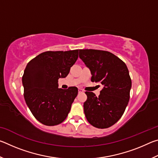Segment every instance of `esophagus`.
Listing matches in <instances>:
<instances>
[{
  "instance_id": "esophagus-1",
  "label": "esophagus",
  "mask_w": 158,
  "mask_h": 158,
  "mask_svg": "<svg viewBox=\"0 0 158 158\" xmlns=\"http://www.w3.org/2000/svg\"><path fill=\"white\" fill-rule=\"evenodd\" d=\"M84 90H82L81 89H79V93H84Z\"/></svg>"
}]
</instances>
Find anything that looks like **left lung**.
<instances>
[{
    "label": "left lung",
    "instance_id": "left-lung-1",
    "mask_svg": "<svg viewBox=\"0 0 158 158\" xmlns=\"http://www.w3.org/2000/svg\"><path fill=\"white\" fill-rule=\"evenodd\" d=\"M79 58L89 68L91 81L103 85L98 97L85 92L84 109L87 121L101 129L111 127L121 118L130 100L132 81L127 66L106 51L79 49Z\"/></svg>",
    "mask_w": 158,
    "mask_h": 158
}]
</instances>
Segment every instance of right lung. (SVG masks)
Wrapping results in <instances>:
<instances>
[{
  "mask_svg": "<svg viewBox=\"0 0 158 158\" xmlns=\"http://www.w3.org/2000/svg\"><path fill=\"white\" fill-rule=\"evenodd\" d=\"M78 49L45 52L26 65L22 77L23 95L31 113L41 123L53 126L68 116L78 89H58V80L68 76L78 58Z\"/></svg>",
  "mask_w": 158,
  "mask_h": 158,
  "instance_id": "obj_1",
  "label": "right lung"
}]
</instances>
